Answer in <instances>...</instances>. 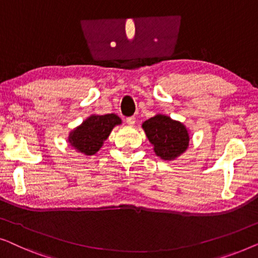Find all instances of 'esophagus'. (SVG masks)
<instances>
[{
    "label": "esophagus",
    "mask_w": 258,
    "mask_h": 258,
    "mask_svg": "<svg viewBox=\"0 0 258 258\" xmlns=\"http://www.w3.org/2000/svg\"><path fill=\"white\" fill-rule=\"evenodd\" d=\"M125 121H126V123H128V124L133 125V124H135L136 118H135V116H130V117H126Z\"/></svg>",
    "instance_id": "1"
}]
</instances>
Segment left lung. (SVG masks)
<instances>
[{
  "mask_svg": "<svg viewBox=\"0 0 258 258\" xmlns=\"http://www.w3.org/2000/svg\"><path fill=\"white\" fill-rule=\"evenodd\" d=\"M157 156L174 160L189 146L188 130L182 123L164 115H156L142 124Z\"/></svg>",
  "mask_w": 258,
  "mask_h": 258,
  "instance_id": "obj_1",
  "label": "left lung"
}]
</instances>
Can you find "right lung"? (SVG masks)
<instances>
[{
    "instance_id": "1",
    "label": "right lung",
    "mask_w": 258,
    "mask_h": 258,
    "mask_svg": "<svg viewBox=\"0 0 258 258\" xmlns=\"http://www.w3.org/2000/svg\"><path fill=\"white\" fill-rule=\"evenodd\" d=\"M119 123L121 118L115 114L90 116L70 134L69 142L82 154L94 155L108 139L111 129Z\"/></svg>"
}]
</instances>
